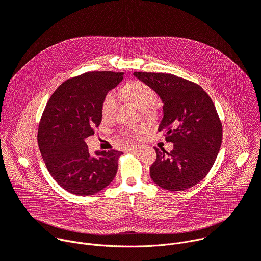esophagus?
Listing matches in <instances>:
<instances>
[{
  "label": "esophagus",
  "instance_id": "esophagus-1",
  "mask_svg": "<svg viewBox=\"0 0 261 261\" xmlns=\"http://www.w3.org/2000/svg\"><path fill=\"white\" fill-rule=\"evenodd\" d=\"M141 147H142V146H141V145H139V144H136V145H135V144H134V145H130V146H129V151H133V152H134V151H138V150H140Z\"/></svg>",
  "mask_w": 261,
  "mask_h": 261
}]
</instances>
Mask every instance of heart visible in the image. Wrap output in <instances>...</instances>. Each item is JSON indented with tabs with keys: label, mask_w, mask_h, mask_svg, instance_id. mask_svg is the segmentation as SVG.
<instances>
[{
	"label": "heart",
	"mask_w": 261,
	"mask_h": 261,
	"mask_svg": "<svg viewBox=\"0 0 261 261\" xmlns=\"http://www.w3.org/2000/svg\"><path fill=\"white\" fill-rule=\"evenodd\" d=\"M122 93L127 99L135 103L146 116H152L154 113V103L156 102V93L147 85L141 82H131L122 89ZM118 107V96L114 91L108 92L102 101L101 111L104 118L114 117ZM145 130L144 125H136L124 129L126 137H135Z\"/></svg>",
	"instance_id": "obj_1"
}]
</instances>
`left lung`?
I'll use <instances>...</instances> for the list:
<instances>
[{"mask_svg": "<svg viewBox=\"0 0 261 261\" xmlns=\"http://www.w3.org/2000/svg\"><path fill=\"white\" fill-rule=\"evenodd\" d=\"M151 87L163 104L158 131H164L173 150L154 147L151 178L168 191H184L201 181L220 151L222 126L210 96L198 85L172 74L134 72Z\"/></svg>", "mask_w": 261, "mask_h": 261, "instance_id": "8db88e82", "label": "left lung"}]
</instances>
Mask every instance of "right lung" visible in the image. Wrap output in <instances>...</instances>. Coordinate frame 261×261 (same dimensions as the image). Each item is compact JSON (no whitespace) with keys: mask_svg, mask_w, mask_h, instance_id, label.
<instances>
[{"mask_svg":"<svg viewBox=\"0 0 261 261\" xmlns=\"http://www.w3.org/2000/svg\"><path fill=\"white\" fill-rule=\"evenodd\" d=\"M124 73L89 72L63 83L49 98L38 129V145L54 179L69 193H98L114 180L122 152L91 154L86 138L102 120L104 96Z\"/></svg>","mask_w":261,"mask_h":261,"instance_id":"1","label":"right lung"}]
</instances>
